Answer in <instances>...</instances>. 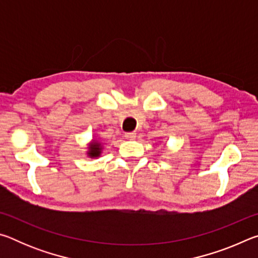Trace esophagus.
I'll return each mask as SVG.
<instances>
[{
	"instance_id": "1",
	"label": "esophagus",
	"mask_w": 258,
	"mask_h": 258,
	"mask_svg": "<svg viewBox=\"0 0 258 258\" xmlns=\"http://www.w3.org/2000/svg\"><path fill=\"white\" fill-rule=\"evenodd\" d=\"M125 138L128 139V140H134L137 138V133L135 132H131V133H125Z\"/></svg>"
}]
</instances>
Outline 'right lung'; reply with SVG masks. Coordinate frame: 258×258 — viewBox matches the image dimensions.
<instances>
[{"label":"right lung","instance_id":"add662e5","mask_svg":"<svg viewBox=\"0 0 258 258\" xmlns=\"http://www.w3.org/2000/svg\"><path fill=\"white\" fill-rule=\"evenodd\" d=\"M102 150H103V145L101 142L99 141L97 139H92L90 141L89 145H87V151H86V155L89 158H99L100 156L102 154Z\"/></svg>","mask_w":258,"mask_h":258}]
</instances>
